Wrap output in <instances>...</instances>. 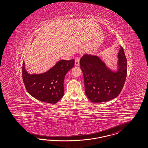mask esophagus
<instances>
[{"instance_id":"1","label":"esophagus","mask_w":148,"mask_h":148,"mask_svg":"<svg viewBox=\"0 0 148 148\" xmlns=\"http://www.w3.org/2000/svg\"><path fill=\"white\" fill-rule=\"evenodd\" d=\"M75 65L76 66H78L80 65V58L76 57L75 59Z\"/></svg>"}]
</instances>
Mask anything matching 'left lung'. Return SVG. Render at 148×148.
Here are the masks:
<instances>
[{
	"mask_svg": "<svg viewBox=\"0 0 148 148\" xmlns=\"http://www.w3.org/2000/svg\"><path fill=\"white\" fill-rule=\"evenodd\" d=\"M118 57L120 67L116 73L107 68L97 56L86 54L80 59L85 93L92 102H107L118 96L122 91L127 74V61L122 47Z\"/></svg>",
	"mask_w": 148,
	"mask_h": 148,
	"instance_id": "left-lung-1",
	"label": "left lung"
}]
</instances>
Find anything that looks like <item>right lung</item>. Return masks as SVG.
<instances>
[{
    "label": "right lung",
    "mask_w": 148,
    "mask_h": 148,
    "mask_svg": "<svg viewBox=\"0 0 148 148\" xmlns=\"http://www.w3.org/2000/svg\"><path fill=\"white\" fill-rule=\"evenodd\" d=\"M75 61L60 60L48 72L29 75L23 62L22 77L28 93L36 99L49 103H56L64 96V81L66 73L74 66Z\"/></svg>",
    "instance_id": "1"
}]
</instances>
